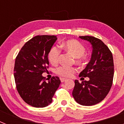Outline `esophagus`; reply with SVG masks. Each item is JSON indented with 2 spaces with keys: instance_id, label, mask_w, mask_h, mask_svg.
<instances>
[{
  "instance_id": "esophagus-1",
  "label": "esophagus",
  "mask_w": 124,
  "mask_h": 124,
  "mask_svg": "<svg viewBox=\"0 0 124 124\" xmlns=\"http://www.w3.org/2000/svg\"><path fill=\"white\" fill-rule=\"evenodd\" d=\"M60 81H61V82L63 83V82H64V81H66V79L63 78H60Z\"/></svg>"
}]
</instances>
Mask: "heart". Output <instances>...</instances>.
Instances as JSON below:
<instances>
[{"label": "heart", "mask_w": 124, "mask_h": 124, "mask_svg": "<svg viewBox=\"0 0 124 124\" xmlns=\"http://www.w3.org/2000/svg\"><path fill=\"white\" fill-rule=\"evenodd\" d=\"M65 51L70 53L75 58V63L78 65H83L86 62V56L84 55L86 48L81 43L76 40H69L63 43L61 45ZM61 51L56 46H53L48 52V58L50 63L56 65L59 63ZM76 68L66 66H61L56 70L57 74L64 78H70L73 76L76 72Z\"/></svg>", "instance_id": "heart-1"}]
</instances>
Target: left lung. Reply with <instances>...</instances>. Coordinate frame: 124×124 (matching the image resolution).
Here are the masks:
<instances>
[{
	"label": "left lung",
	"instance_id": "1",
	"mask_svg": "<svg viewBox=\"0 0 124 124\" xmlns=\"http://www.w3.org/2000/svg\"><path fill=\"white\" fill-rule=\"evenodd\" d=\"M79 38L89 41L93 46L90 62L79 75L81 78H89V80L81 83L75 80L72 94L79 104L93 106L101 102L110 91L114 73L113 56L109 48L99 38L92 36Z\"/></svg>",
	"mask_w": 124,
	"mask_h": 124
}]
</instances>
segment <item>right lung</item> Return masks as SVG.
<instances>
[{
    "label": "right lung",
    "instance_id": "add662e5",
    "mask_svg": "<svg viewBox=\"0 0 124 124\" xmlns=\"http://www.w3.org/2000/svg\"><path fill=\"white\" fill-rule=\"evenodd\" d=\"M56 40L54 35L36 36L23 46L15 59L16 88L23 100L33 107L50 104L61 83L58 76L46 82L41 75L48 68V54Z\"/></svg>",
    "mask_w": 124,
    "mask_h": 124
}]
</instances>
